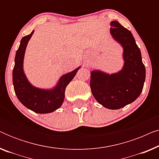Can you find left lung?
<instances>
[{"instance_id": "left-lung-1", "label": "left lung", "mask_w": 159, "mask_h": 159, "mask_svg": "<svg viewBox=\"0 0 159 159\" xmlns=\"http://www.w3.org/2000/svg\"><path fill=\"white\" fill-rule=\"evenodd\" d=\"M113 38L122 45L125 64L118 73L108 75L91 71L90 88L100 104L108 109H119L132 103L142 92L145 80V68L140 50L134 37L117 21L111 22Z\"/></svg>"}]
</instances>
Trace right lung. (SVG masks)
I'll list each match as a JSON object with an SVG mask.
<instances>
[{
  "label": "right lung",
  "mask_w": 159,
  "mask_h": 159,
  "mask_svg": "<svg viewBox=\"0 0 159 159\" xmlns=\"http://www.w3.org/2000/svg\"><path fill=\"white\" fill-rule=\"evenodd\" d=\"M34 33L22 38L15 56L13 69V84L15 93L19 101L32 111L38 114H47L58 109L62 105L65 96V89L79 68L67 73L60 78L57 85L52 90H43L34 88L28 82L23 71V61L28 41Z\"/></svg>",
  "instance_id": "right-lung-1"
}]
</instances>
